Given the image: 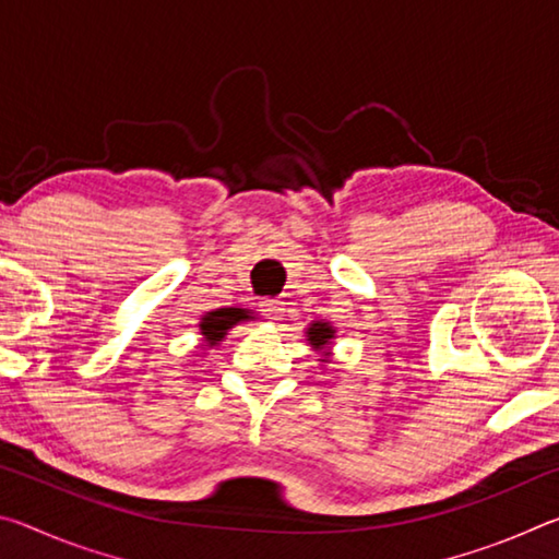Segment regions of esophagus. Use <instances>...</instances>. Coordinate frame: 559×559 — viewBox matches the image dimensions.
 I'll list each match as a JSON object with an SVG mask.
<instances>
[{
  "label": "esophagus",
  "instance_id": "esophagus-1",
  "mask_svg": "<svg viewBox=\"0 0 559 559\" xmlns=\"http://www.w3.org/2000/svg\"><path fill=\"white\" fill-rule=\"evenodd\" d=\"M283 310H286V308H283L281 300H273V298L261 300V313L271 318V320H278L283 316Z\"/></svg>",
  "mask_w": 559,
  "mask_h": 559
}]
</instances>
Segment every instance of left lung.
Masks as SVG:
<instances>
[{
    "label": "left lung",
    "instance_id": "8db88e82",
    "mask_svg": "<svg viewBox=\"0 0 559 559\" xmlns=\"http://www.w3.org/2000/svg\"><path fill=\"white\" fill-rule=\"evenodd\" d=\"M306 337H308V345L310 347L318 349V353H323V359H320V362H328V357H330L328 347H330V343H333V337H335L333 325L323 323V320H313V323H310V328L306 330Z\"/></svg>",
    "mask_w": 559,
    "mask_h": 559
}]
</instances>
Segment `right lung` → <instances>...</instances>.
<instances>
[{"instance_id":"add662e5","label":"right lung","mask_w":559,"mask_h":559,"mask_svg":"<svg viewBox=\"0 0 559 559\" xmlns=\"http://www.w3.org/2000/svg\"><path fill=\"white\" fill-rule=\"evenodd\" d=\"M253 316H249V310L243 308H219V310H212V313L202 316V323H200V330H202V337L204 343L214 347L219 345L224 335L229 333V328H234L236 323H241V320H251Z\"/></svg>"}]
</instances>
